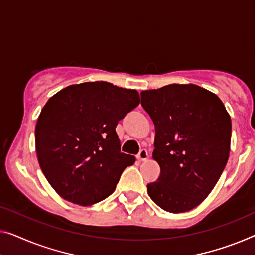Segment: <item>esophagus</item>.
<instances>
[{
  "mask_svg": "<svg viewBox=\"0 0 255 255\" xmlns=\"http://www.w3.org/2000/svg\"><path fill=\"white\" fill-rule=\"evenodd\" d=\"M147 158H149V153H147V151L145 149H142L139 151V153L137 154V159L140 161H145L147 160Z\"/></svg>",
  "mask_w": 255,
  "mask_h": 255,
  "instance_id": "obj_1",
  "label": "esophagus"
}]
</instances>
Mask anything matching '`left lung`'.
I'll use <instances>...</instances> for the list:
<instances>
[{"instance_id":"obj_1","label":"left lung","mask_w":255,"mask_h":255,"mask_svg":"<svg viewBox=\"0 0 255 255\" xmlns=\"http://www.w3.org/2000/svg\"><path fill=\"white\" fill-rule=\"evenodd\" d=\"M155 128L152 157L160 176L150 198L169 213L188 212L210 195L227 165L231 119L215 94L196 85H168L140 93Z\"/></svg>"}]
</instances>
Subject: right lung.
Segmentation results:
<instances>
[{
  "label": "right lung",
  "instance_id": "add662e5",
  "mask_svg": "<svg viewBox=\"0 0 255 255\" xmlns=\"http://www.w3.org/2000/svg\"><path fill=\"white\" fill-rule=\"evenodd\" d=\"M138 104L137 91L105 81L68 86L47 102L35 127L36 155L62 198L89 206L115 191L135 162L120 151L116 127Z\"/></svg>",
  "mask_w": 255,
  "mask_h": 255
}]
</instances>
